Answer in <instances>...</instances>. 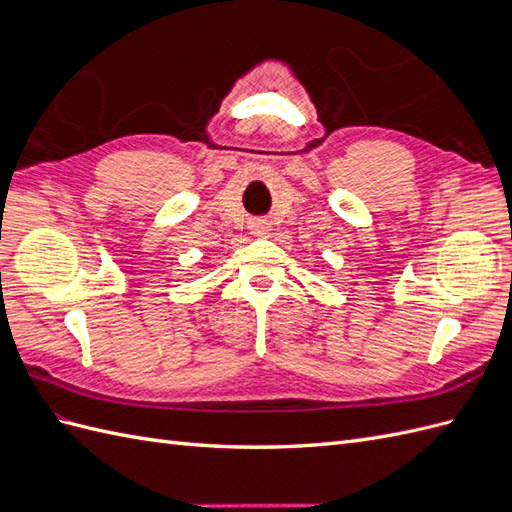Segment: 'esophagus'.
<instances>
[{"label":"esophagus","mask_w":512,"mask_h":512,"mask_svg":"<svg viewBox=\"0 0 512 512\" xmlns=\"http://www.w3.org/2000/svg\"><path fill=\"white\" fill-rule=\"evenodd\" d=\"M269 222L267 220H254V222H250V232L254 237H262V235H267L269 232Z\"/></svg>","instance_id":"obj_1"}]
</instances>
